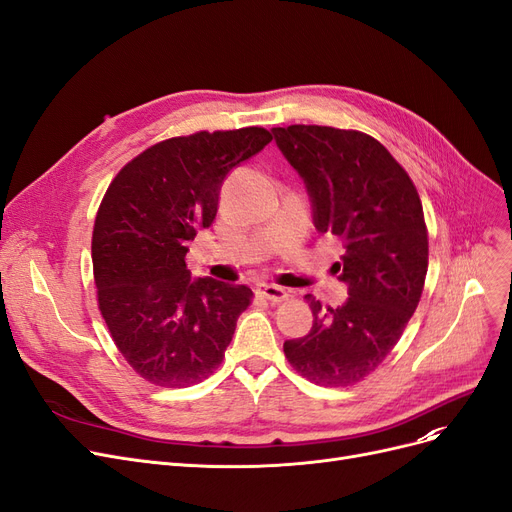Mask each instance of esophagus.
Instances as JSON below:
<instances>
[{"instance_id": "esophagus-1", "label": "esophagus", "mask_w": 512, "mask_h": 512, "mask_svg": "<svg viewBox=\"0 0 512 512\" xmlns=\"http://www.w3.org/2000/svg\"><path fill=\"white\" fill-rule=\"evenodd\" d=\"M257 293H259L263 299L272 301V304H280V301L289 299V291L278 287V285H259V287H257Z\"/></svg>"}]
</instances>
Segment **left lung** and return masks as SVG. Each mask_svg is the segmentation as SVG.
<instances>
[{
  "label": "left lung",
  "mask_w": 512,
  "mask_h": 512,
  "mask_svg": "<svg viewBox=\"0 0 512 512\" xmlns=\"http://www.w3.org/2000/svg\"><path fill=\"white\" fill-rule=\"evenodd\" d=\"M282 154L304 179L318 232L346 242L339 280L348 301L306 295L314 323L285 342L291 367L312 384L344 388L384 363L420 304L428 230L418 189L390 151L361 130L293 124L274 128Z\"/></svg>",
  "instance_id": "8db88e82"
}]
</instances>
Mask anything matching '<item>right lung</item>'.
Listing matches in <instances>:
<instances>
[{
  "instance_id": "1",
  "label": "right lung",
  "mask_w": 512,
  "mask_h": 512,
  "mask_svg": "<svg viewBox=\"0 0 512 512\" xmlns=\"http://www.w3.org/2000/svg\"><path fill=\"white\" fill-rule=\"evenodd\" d=\"M270 141L259 126L173 137L109 183L92 230L94 285L113 344L143 380L187 388L221 365L253 291L192 280L187 244L215 221L227 173Z\"/></svg>"
}]
</instances>
